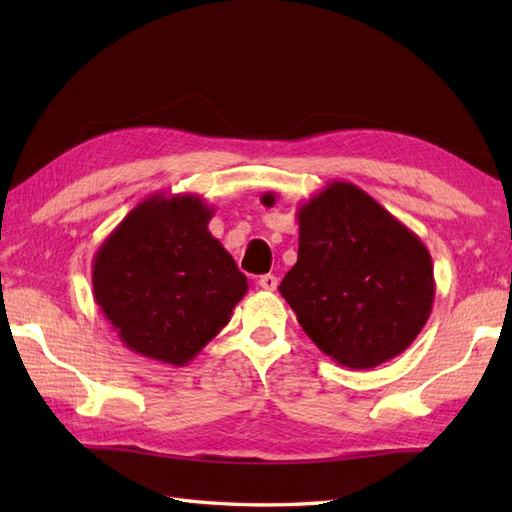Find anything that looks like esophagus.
<instances>
[{"instance_id": "obj_1", "label": "esophagus", "mask_w": 512, "mask_h": 512, "mask_svg": "<svg viewBox=\"0 0 512 512\" xmlns=\"http://www.w3.org/2000/svg\"><path fill=\"white\" fill-rule=\"evenodd\" d=\"M257 284H259V288H264V290H275L279 281H277L275 275H262V277H259Z\"/></svg>"}]
</instances>
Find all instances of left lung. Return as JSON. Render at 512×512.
Instances as JSON below:
<instances>
[{
  "label": "left lung",
  "mask_w": 512,
  "mask_h": 512,
  "mask_svg": "<svg viewBox=\"0 0 512 512\" xmlns=\"http://www.w3.org/2000/svg\"><path fill=\"white\" fill-rule=\"evenodd\" d=\"M297 220V264L279 292L303 332L350 369L376 367L405 352L436 297L422 239L372 195L341 180L301 204Z\"/></svg>",
  "instance_id": "left-lung-1"
}]
</instances>
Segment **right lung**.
Masks as SVG:
<instances>
[{"label": "right lung", "mask_w": 512, "mask_h": 512, "mask_svg": "<svg viewBox=\"0 0 512 512\" xmlns=\"http://www.w3.org/2000/svg\"><path fill=\"white\" fill-rule=\"evenodd\" d=\"M213 213L200 195L154 193L96 250L94 301L132 352L182 367L231 321L248 284Z\"/></svg>", "instance_id": "add662e5"}]
</instances>
